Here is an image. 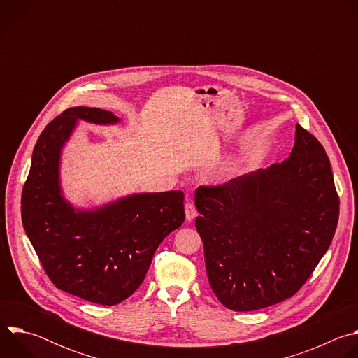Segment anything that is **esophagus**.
<instances>
[{
    "label": "esophagus",
    "instance_id": "1",
    "mask_svg": "<svg viewBox=\"0 0 358 358\" xmlns=\"http://www.w3.org/2000/svg\"><path fill=\"white\" fill-rule=\"evenodd\" d=\"M196 215H198V213H196V210L194 207V203L187 201L185 202V218H187V221H192Z\"/></svg>",
    "mask_w": 358,
    "mask_h": 358
}]
</instances>
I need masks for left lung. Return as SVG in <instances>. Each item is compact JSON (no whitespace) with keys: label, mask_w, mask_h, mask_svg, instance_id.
<instances>
[{"label":"left lung","mask_w":358,"mask_h":358,"mask_svg":"<svg viewBox=\"0 0 358 358\" xmlns=\"http://www.w3.org/2000/svg\"><path fill=\"white\" fill-rule=\"evenodd\" d=\"M195 207L215 296L250 312L292 297L310 278L334 236L340 199L323 145L296 124L290 157L198 187Z\"/></svg>","instance_id":"8db88e82"}]
</instances>
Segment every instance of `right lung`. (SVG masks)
<instances>
[{
    "instance_id": "right-lung-1",
    "label": "right lung",
    "mask_w": 358,
    "mask_h": 358,
    "mask_svg": "<svg viewBox=\"0 0 358 358\" xmlns=\"http://www.w3.org/2000/svg\"><path fill=\"white\" fill-rule=\"evenodd\" d=\"M78 120L120 122L97 108H71L41 133L21 198L24 229L52 283L87 301L113 306L141 285L163 239L184 222V192H140L93 210L62 194L61 152Z\"/></svg>"
}]
</instances>
